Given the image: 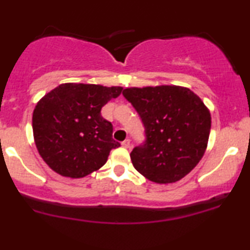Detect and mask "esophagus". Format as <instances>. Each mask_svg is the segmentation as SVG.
Returning <instances> with one entry per match:
<instances>
[{"instance_id":"1","label":"esophagus","mask_w":250,"mask_h":250,"mask_svg":"<svg viewBox=\"0 0 250 250\" xmlns=\"http://www.w3.org/2000/svg\"><path fill=\"white\" fill-rule=\"evenodd\" d=\"M121 144H122L123 148H129V146H130V140H129V138H127V140L123 141Z\"/></svg>"}]
</instances>
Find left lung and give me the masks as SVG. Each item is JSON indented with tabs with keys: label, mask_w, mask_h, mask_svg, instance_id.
<instances>
[{
	"label": "left lung",
	"mask_w": 250,
	"mask_h": 250,
	"mask_svg": "<svg viewBox=\"0 0 250 250\" xmlns=\"http://www.w3.org/2000/svg\"><path fill=\"white\" fill-rule=\"evenodd\" d=\"M122 94L146 129V142L130 154L135 169L157 184L184 178L205 154L211 130L208 108L180 86L130 87Z\"/></svg>",
	"instance_id": "obj_1"
}]
</instances>
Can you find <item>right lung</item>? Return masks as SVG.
Listing matches in <instances>:
<instances>
[{
	"label": "right lung",
	"mask_w": 250,
	"mask_h": 250,
	"mask_svg": "<svg viewBox=\"0 0 250 250\" xmlns=\"http://www.w3.org/2000/svg\"><path fill=\"white\" fill-rule=\"evenodd\" d=\"M122 87L62 83L45 94L32 114L36 146L44 162L60 176L83 178L106 164L112 149V123L101 108L121 94Z\"/></svg>",
	"instance_id": "1"
}]
</instances>
